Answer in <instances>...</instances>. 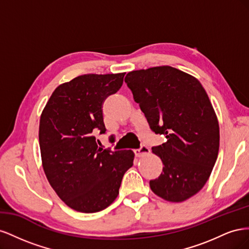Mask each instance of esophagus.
I'll use <instances>...</instances> for the list:
<instances>
[{
  "mask_svg": "<svg viewBox=\"0 0 249 249\" xmlns=\"http://www.w3.org/2000/svg\"><path fill=\"white\" fill-rule=\"evenodd\" d=\"M149 153H150L149 148H148L147 146H145V145H142L140 148H138V149H135V150H134V154H135V156L138 157V158L143 157V156H145V155H148Z\"/></svg>",
  "mask_w": 249,
  "mask_h": 249,
  "instance_id": "obj_1",
  "label": "esophagus"
}]
</instances>
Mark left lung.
<instances>
[{"label":"left lung","mask_w":249,"mask_h":249,"mask_svg":"<svg viewBox=\"0 0 249 249\" xmlns=\"http://www.w3.org/2000/svg\"><path fill=\"white\" fill-rule=\"evenodd\" d=\"M124 82L150 130L167 139L152 148L163 171L149 180L150 189L173 202L193 196L207 183L219 150V124L206 90L171 66L130 71Z\"/></svg>","instance_id":"left-lung-1"}]
</instances>
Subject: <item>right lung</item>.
Returning a JSON list of instances; mask_svg holds the SVG:
<instances>
[{
	"instance_id": "obj_1",
	"label": "right lung",
	"mask_w": 249,
	"mask_h": 249,
	"mask_svg": "<svg viewBox=\"0 0 249 249\" xmlns=\"http://www.w3.org/2000/svg\"><path fill=\"white\" fill-rule=\"evenodd\" d=\"M125 72L88 73L58 86L39 124L42 166L53 189L70 208L95 213L115 200L132 150L99 148L94 134H106L103 103L116 93ZM114 143L113 135L109 137Z\"/></svg>"
}]
</instances>
